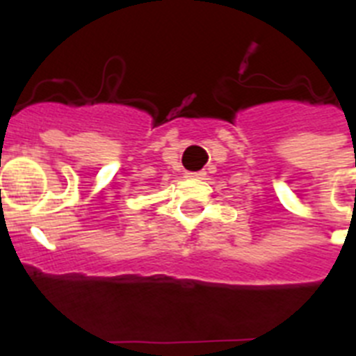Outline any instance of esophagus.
Returning <instances> with one entry per match:
<instances>
[{
	"label": "esophagus",
	"instance_id": "obj_1",
	"mask_svg": "<svg viewBox=\"0 0 356 356\" xmlns=\"http://www.w3.org/2000/svg\"><path fill=\"white\" fill-rule=\"evenodd\" d=\"M205 176V171H188L187 178H203Z\"/></svg>",
	"mask_w": 356,
	"mask_h": 356
}]
</instances>
